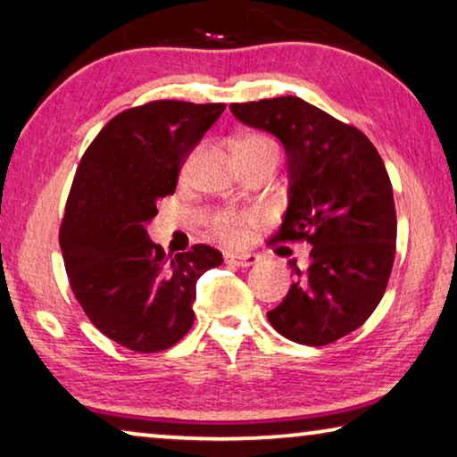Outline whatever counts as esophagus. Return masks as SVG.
Returning a JSON list of instances; mask_svg holds the SVG:
<instances>
[{
	"instance_id": "1",
	"label": "esophagus",
	"mask_w": 457,
	"mask_h": 457,
	"mask_svg": "<svg viewBox=\"0 0 457 457\" xmlns=\"http://www.w3.org/2000/svg\"><path fill=\"white\" fill-rule=\"evenodd\" d=\"M226 262L234 264V267L248 269V267H252V264L258 262V256L248 254V252H242V254H226Z\"/></svg>"
}]
</instances>
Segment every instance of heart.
<instances>
[{
	"instance_id": "1",
	"label": "heart",
	"mask_w": 457,
	"mask_h": 457,
	"mask_svg": "<svg viewBox=\"0 0 457 457\" xmlns=\"http://www.w3.org/2000/svg\"><path fill=\"white\" fill-rule=\"evenodd\" d=\"M234 147H236L237 158H248V155H258V154H272V155L278 154L275 141L258 133L242 135L240 139H236ZM256 220H258L256 213L220 211V213L213 217V221H211V228H213L215 236L221 237L223 242L236 244L246 236V229L252 226V223H256Z\"/></svg>"
}]
</instances>
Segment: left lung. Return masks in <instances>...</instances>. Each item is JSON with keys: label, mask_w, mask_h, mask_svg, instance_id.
Masks as SVG:
<instances>
[{"label": "left lung", "mask_w": 457, "mask_h": 457, "mask_svg": "<svg viewBox=\"0 0 457 457\" xmlns=\"http://www.w3.org/2000/svg\"><path fill=\"white\" fill-rule=\"evenodd\" d=\"M244 125L272 133L287 154L289 205L270 246L305 240L310 267L267 318L299 345L357 330L384 297L396 254V207L378 149L357 127L297 96L231 104Z\"/></svg>", "instance_id": "8db88e82"}]
</instances>
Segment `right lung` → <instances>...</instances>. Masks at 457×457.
I'll return each instance as SVG.
<instances>
[{
	"instance_id": "right-lung-1",
	"label": "right lung",
	"mask_w": 457,
	"mask_h": 457,
	"mask_svg": "<svg viewBox=\"0 0 457 457\" xmlns=\"http://www.w3.org/2000/svg\"><path fill=\"white\" fill-rule=\"evenodd\" d=\"M223 111L180 100L129 108L106 122L78 166L59 229L67 277L90 322L131 351L179 343L195 322L196 281L223 262L207 244L166 256L145 229Z\"/></svg>"
}]
</instances>
